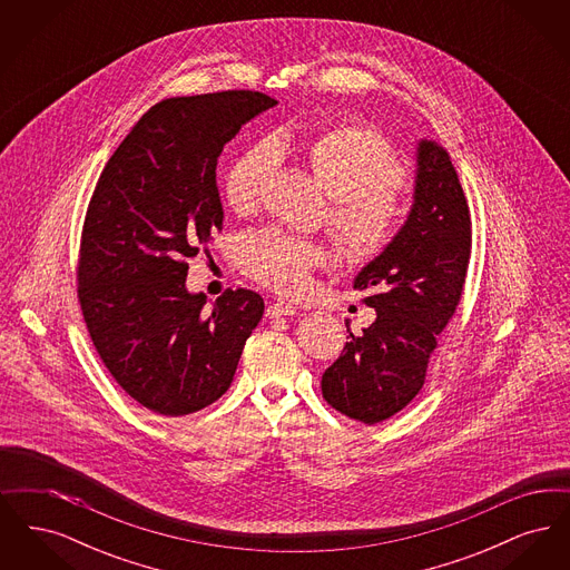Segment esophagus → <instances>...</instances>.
<instances>
[{"instance_id":"obj_1","label":"esophagus","mask_w":570,"mask_h":570,"mask_svg":"<svg viewBox=\"0 0 570 570\" xmlns=\"http://www.w3.org/2000/svg\"><path fill=\"white\" fill-rule=\"evenodd\" d=\"M297 314V307L293 303L286 301H273L272 305L267 307V316L269 318H277V316H293Z\"/></svg>"}]
</instances>
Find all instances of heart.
<instances>
[{
	"instance_id": "heart-1",
	"label": "heart",
	"mask_w": 570,
	"mask_h": 570,
	"mask_svg": "<svg viewBox=\"0 0 570 570\" xmlns=\"http://www.w3.org/2000/svg\"><path fill=\"white\" fill-rule=\"evenodd\" d=\"M279 149H298L333 198L328 228L340 252L353 263H372L400 239L407 205L400 188L406 164L372 126L337 121L314 130H284ZM273 168V149L256 142L224 173L222 194L235 214L256 209ZM325 261L316 242L267 226L245 237L239 265L245 275L282 295L309 286V273Z\"/></svg>"
}]
</instances>
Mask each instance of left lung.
<instances>
[{"instance_id":"obj_1","label":"left lung","mask_w":570,"mask_h":570,"mask_svg":"<svg viewBox=\"0 0 570 570\" xmlns=\"http://www.w3.org/2000/svg\"><path fill=\"white\" fill-rule=\"evenodd\" d=\"M472 249V219L451 156L421 140L414 205L400 239L356 275L379 318L353 335L323 374L326 404L365 425L421 393L438 335L458 312Z\"/></svg>"}]
</instances>
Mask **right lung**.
Instances as JSON below:
<instances>
[{"mask_svg": "<svg viewBox=\"0 0 570 570\" xmlns=\"http://www.w3.org/2000/svg\"><path fill=\"white\" fill-rule=\"evenodd\" d=\"M277 100L252 89L168 98L121 140L87 205L77 263L82 321L115 382L160 416L219 400L265 301L186 291L188 258L222 233L217 158Z\"/></svg>", "mask_w": 570, "mask_h": 570, "instance_id": "1", "label": "right lung"}]
</instances>
